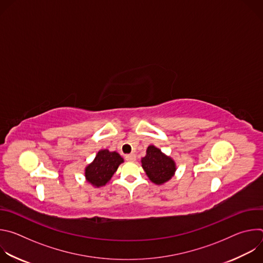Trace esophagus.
Listing matches in <instances>:
<instances>
[{"mask_svg":"<svg viewBox=\"0 0 263 263\" xmlns=\"http://www.w3.org/2000/svg\"><path fill=\"white\" fill-rule=\"evenodd\" d=\"M126 160L127 161H134L136 159V155L135 154H129V155H126Z\"/></svg>","mask_w":263,"mask_h":263,"instance_id":"1","label":"esophagus"}]
</instances>
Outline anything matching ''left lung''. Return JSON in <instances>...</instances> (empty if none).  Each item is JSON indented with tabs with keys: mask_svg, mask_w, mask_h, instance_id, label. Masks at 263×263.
Here are the masks:
<instances>
[{
	"mask_svg": "<svg viewBox=\"0 0 263 263\" xmlns=\"http://www.w3.org/2000/svg\"><path fill=\"white\" fill-rule=\"evenodd\" d=\"M141 163L149 180L156 184H162L168 181L176 171L174 160L165 156L154 145L147 147L146 155L141 159Z\"/></svg>",
	"mask_w": 263,
	"mask_h": 263,
	"instance_id": "1",
	"label": "left lung"
}]
</instances>
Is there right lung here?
<instances>
[{"mask_svg": "<svg viewBox=\"0 0 263 263\" xmlns=\"http://www.w3.org/2000/svg\"><path fill=\"white\" fill-rule=\"evenodd\" d=\"M123 161V158L117 152L102 149L96 156L93 162L86 167V180L93 186H104L114 176Z\"/></svg>", "mask_w": 263, "mask_h": 263, "instance_id": "add662e5", "label": "right lung"}]
</instances>
